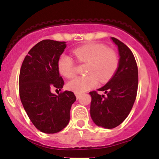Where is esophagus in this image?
<instances>
[{"label":"esophagus","mask_w":159,"mask_h":159,"mask_svg":"<svg viewBox=\"0 0 159 159\" xmlns=\"http://www.w3.org/2000/svg\"><path fill=\"white\" fill-rule=\"evenodd\" d=\"M80 95H81L80 93H75V96H76L77 99H78L79 98H80Z\"/></svg>","instance_id":"34e87169"}]
</instances>
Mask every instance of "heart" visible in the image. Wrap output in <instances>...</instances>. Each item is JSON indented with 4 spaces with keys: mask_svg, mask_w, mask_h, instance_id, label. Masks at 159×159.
Wrapping results in <instances>:
<instances>
[{
    "mask_svg": "<svg viewBox=\"0 0 159 159\" xmlns=\"http://www.w3.org/2000/svg\"><path fill=\"white\" fill-rule=\"evenodd\" d=\"M74 53L80 62L88 64V75L77 77L67 83V89L75 93H82L92 89L97 86L99 80L101 83L107 82L119 67L118 53L103 43H88L75 49ZM57 66L60 74L66 78H73L75 75V61L67 55L60 56Z\"/></svg>",
    "mask_w": 159,
    "mask_h": 159,
    "instance_id": "obj_1",
    "label": "heart"
}]
</instances>
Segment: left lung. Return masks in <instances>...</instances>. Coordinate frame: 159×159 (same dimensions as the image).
Here are the masks:
<instances>
[{
  "instance_id": "left-lung-1",
  "label": "left lung",
  "mask_w": 159,
  "mask_h": 159,
  "mask_svg": "<svg viewBox=\"0 0 159 159\" xmlns=\"http://www.w3.org/2000/svg\"><path fill=\"white\" fill-rule=\"evenodd\" d=\"M118 46L119 64L116 74L106 85L90 92L92 96L90 114L94 123L99 127L112 129L118 127L128 116L135 101L139 75L134 55L125 43L111 38Z\"/></svg>"
}]
</instances>
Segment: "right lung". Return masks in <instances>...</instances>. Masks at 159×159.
Wrapping results in <instances>:
<instances>
[{"label": "right lung", "mask_w": 159, "mask_h": 159, "mask_svg": "<svg viewBox=\"0 0 159 159\" xmlns=\"http://www.w3.org/2000/svg\"><path fill=\"white\" fill-rule=\"evenodd\" d=\"M67 47L66 42L43 40L32 48L22 63L19 92L25 111L35 127L46 134L62 130L70 120V110L76 97L61 91L64 84L58 70V60Z\"/></svg>", "instance_id": "right-lung-1"}]
</instances>
